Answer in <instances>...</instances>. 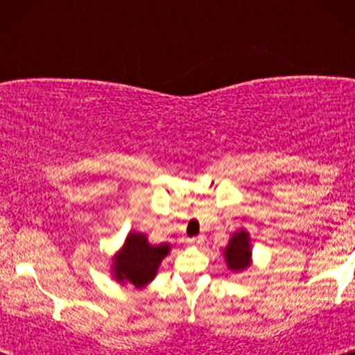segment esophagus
<instances>
[{
	"mask_svg": "<svg viewBox=\"0 0 355 355\" xmlns=\"http://www.w3.org/2000/svg\"><path fill=\"white\" fill-rule=\"evenodd\" d=\"M203 241H205V236H193V237H189L187 244H191V245H200Z\"/></svg>",
	"mask_w": 355,
	"mask_h": 355,
	"instance_id": "obj_1",
	"label": "esophagus"
}]
</instances>
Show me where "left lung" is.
<instances>
[{
    "mask_svg": "<svg viewBox=\"0 0 355 355\" xmlns=\"http://www.w3.org/2000/svg\"><path fill=\"white\" fill-rule=\"evenodd\" d=\"M250 239L249 232L241 230L231 237L225 249L226 263L232 271H241L250 265Z\"/></svg>",
    "mask_w": 355,
    "mask_h": 355,
    "instance_id": "8db88e82",
    "label": "left lung"
}]
</instances>
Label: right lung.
I'll use <instances>...</instances> for the list:
<instances>
[{"label":"right lung","mask_w":355,"mask_h":355,"mask_svg":"<svg viewBox=\"0 0 355 355\" xmlns=\"http://www.w3.org/2000/svg\"><path fill=\"white\" fill-rule=\"evenodd\" d=\"M168 252V244L150 245L144 234L130 232L113 263L114 278L121 283L128 281L135 288H144L155 278L158 266Z\"/></svg>","instance_id":"obj_1"}]
</instances>
